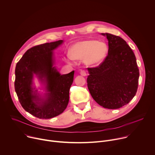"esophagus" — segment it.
Masks as SVG:
<instances>
[{"mask_svg": "<svg viewBox=\"0 0 155 155\" xmlns=\"http://www.w3.org/2000/svg\"><path fill=\"white\" fill-rule=\"evenodd\" d=\"M80 74L82 75V76H86V75H87V73H86V72L84 71V70H81V71H80Z\"/></svg>", "mask_w": 155, "mask_h": 155, "instance_id": "obj_1", "label": "esophagus"}]
</instances>
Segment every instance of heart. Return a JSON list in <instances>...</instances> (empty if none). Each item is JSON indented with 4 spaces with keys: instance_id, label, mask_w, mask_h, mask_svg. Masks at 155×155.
<instances>
[{
    "instance_id": "heart-1",
    "label": "heart",
    "mask_w": 155,
    "mask_h": 155,
    "mask_svg": "<svg viewBox=\"0 0 155 155\" xmlns=\"http://www.w3.org/2000/svg\"><path fill=\"white\" fill-rule=\"evenodd\" d=\"M70 55L73 59L82 60L88 66H96L101 64L108 53V47L103 41L96 40H84L73 45L70 49Z\"/></svg>"
}]
</instances>
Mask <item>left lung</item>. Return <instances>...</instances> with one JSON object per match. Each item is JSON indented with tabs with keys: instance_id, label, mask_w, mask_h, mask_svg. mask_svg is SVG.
Segmentation results:
<instances>
[{
	"instance_id": "left-lung-1",
	"label": "left lung",
	"mask_w": 155,
	"mask_h": 155,
	"mask_svg": "<svg viewBox=\"0 0 155 155\" xmlns=\"http://www.w3.org/2000/svg\"><path fill=\"white\" fill-rule=\"evenodd\" d=\"M102 35L108 41V54L97 67L87 68V87L101 106L117 109L135 96L139 70L135 54L124 39L108 33Z\"/></svg>"
}]
</instances>
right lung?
I'll return each instance as SVG.
<instances>
[{
    "instance_id": "obj_1",
    "label": "right lung",
    "mask_w": 155,
    "mask_h": 155,
    "mask_svg": "<svg viewBox=\"0 0 155 155\" xmlns=\"http://www.w3.org/2000/svg\"><path fill=\"white\" fill-rule=\"evenodd\" d=\"M63 42L58 40L36 45L29 49L17 62L15 89L19 101L26 112L40 119H49L62 114L69 100V90L74 81V71L61 75L53 67V50ZM35 74L48 86L47 99L39 104L33 90Z\"/></svg>"
}]
</instances>
